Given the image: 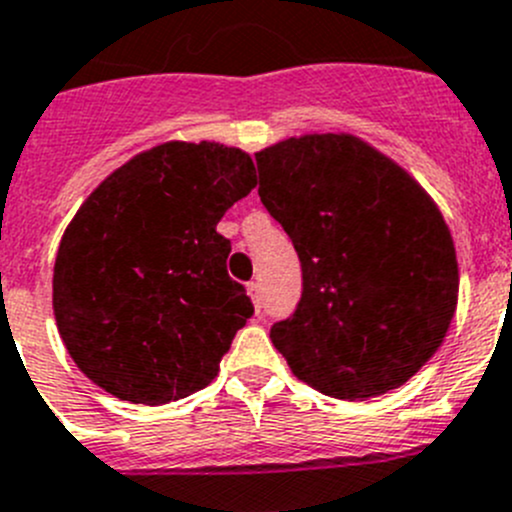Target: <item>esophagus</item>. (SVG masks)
I'll return each instance as SVG.
<instances>
[{
    "mask_svg": "<svg viewBox=\"0 0 512 512\" xmlns=\"http://www.w3.org/2000/svg\"><path fill=\"white\" fill-rule=\"evenodd\" d=\"M247 295L252 297V305H255V310L260 312L262 310V297H260V285L257 282H247Z\"/></svg>",
    "mask_w": 512,
    "mask_h": 512,
    "instance_id": "obj_1",
    "label": "esophagus"
}]
</instances>
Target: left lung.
I'll use <instances>...</instances> for the list:
<instances>
[{
  "mask_svg": "<svg viewBox=\"0 0 512 512\" xmlns=\"http://www.w3.org/2000/svg\"><path fill=\"white\" fill-rule=\"evenodd\" d=\"M255 160L262 205L302 265V297L272 325V345L330 398L405 385L443 345L458 305L455 245L433 197L345 132L290 137Z\"/></svg>",
  "mask_w": 512,
  "mask_h": 512,
  "instance_id": "8db88e82",
  "label": "left lung"
}]
</instances>
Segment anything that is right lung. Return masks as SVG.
Listing matches in <instances>:
<instances>
[{"mask_svg": "<svg viewBox=\"0 0 512 512\" xmlns=\"http://www.w3.org/2000/svg\"><path fill=\"white\" fill-rule=\"evenodd\" d=\"M257 185L250 155L165 142L114 170L59 242L52 307L79 370L119 400L165 405L207 388L255 312L227 275L217 222Z\"/></svg>", "mask_w": 512, "mask_h": 512, "instance_id": "add662e5", "label": "right lung"}]
</instances>
